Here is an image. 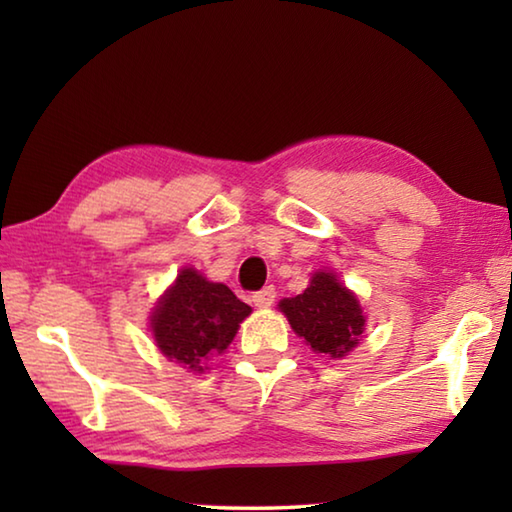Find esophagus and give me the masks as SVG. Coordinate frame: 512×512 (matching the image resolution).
Instances as JSON below:
<instances>
[{"label":"esophagus","mask_w":512,"mask_h":512,"mask_svg":"<svg viewBox=\"0 0 512 512\" xmlns=\"http://www.w3.org/2000/svg\"><path fill=\"white\" fill-rule=\"evenodd\" d=\"M253 302H255V307H259V309L271 307L273 302H275V289L273 287H264L262 291L253 293Z\"/></svg>","instance_id":"esophagus-1"}]
</instances>
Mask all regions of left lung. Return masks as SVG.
<instances>
[{
	"label": "left lung",
	"instance_id": "left-lung-1",
	"mask_svg": "<svg viewBox=\"0 0 512 512\" xmlns=\"http://www.w3.org/2000/svg\"><path fill=\"white\" fill-rule=\"evenodd\" d=\"M277 307L316 354L341 359L363 339L366 316L359 298L332 271H316L300 296L284 298Z\"/></svg>",
	"mask_w": 512,
	"mask_h": 512
}]
</instances>
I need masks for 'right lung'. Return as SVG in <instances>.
Instances as JSON below:
<instances>
[{
	"label": "right lung",
	"mask_w": 512,
	"mask_h": 512,
	"mask_svg": "<svg viewBox=\"0 0 512 512\" xmlns=\"http://www.w3.org/2000/svg\"><path fill=\"white\" fill-rule=\"evenodd\" d=\"M250 311L225 284L185 266L151 311V332L169 361L203 372L207 361L228 350Z\"/></svg>",
	"instance_id": "add662e5"
}]
</instances>
